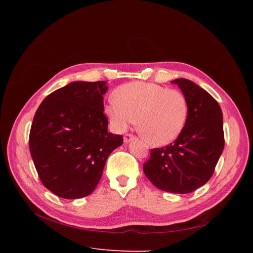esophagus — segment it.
I'll return each instance as SVG.
<instances>
[{"label": "esophagus", "instance_id": "esophagus-1", "mask_svg": "<svg viewBox=\"0 0 253 253\" xmlns=\"http://www.w3.org/2000/svg\"><path fill=\"white\" fill-rule=\"evenodd\" d=\"M134 138V135L133 134H126L124 137V140L125 142H128L129 140H132Z\"/></svg>", "mask_w": 253, "mask_h": 253}]
</instances>
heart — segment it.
Returning a JSON list of instances; mask_svg holds the SVG:
<instances>
[{
  "mask_svg": "<svg viewBox=\"0 0 253 253\" xmlns=\"http://www.w3.org/2000/svg\"><path fill=\"white\" fill-rule=\"evenodd\" d=\"M115 99L104 112L111 126L124 132L138 125L141 135L153 145H166L181 134L189 116V102L178 89H169L156 83L131 82L114 91Z\"/></svg>",
  "mask_w": 253,
  "mask_h": 253,
  "instance_id": "b5f03b06",
  "label": "heart"
}]
</instances>
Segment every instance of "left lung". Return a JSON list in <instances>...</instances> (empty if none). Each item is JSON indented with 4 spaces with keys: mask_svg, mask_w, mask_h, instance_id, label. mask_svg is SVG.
<instances>
[{
    "mask_svg": "<svg viewBox=\"0 0 253 253\" xmlns=\"http://www.w3.org/2000/svg\"><path fill=\"white\" fill-rule=\"evenodd\" d=\"M172 83L188 99L187 124L174 142L151 150L143 172L158 189L186 194L213 175L225 145L223 113L215 99L194 82L180 78Z\"/></svg>",
    "mask_w": 253,
    "mask_h": 253,
    "instance_id": "obj_1",
    "label": "left lung"
}]
</instances>
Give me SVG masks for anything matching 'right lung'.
<instances>
[{
	"instance_id": "1",
	"label": "right lung",
	"mask_w": 253,
	"mask_h": 253,
	"mask_svg": "<svg viewBox=\"0 0 253 253\" xmlns=\"http://www.w3.org/2000/svg\"><path fill=\"white\" fill-rule=\"evenodd\" d=\"M105 81H76L52 91L38 108L30 127L29 150L45 188L59 197L89 195L106 159L124 143L108 132Z\"/></svg>"
}]
</instances>
